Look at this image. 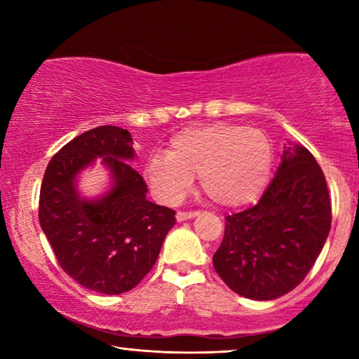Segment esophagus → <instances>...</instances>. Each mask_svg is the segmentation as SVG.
<instances>
[{
	"instance_id": "1",
	"label": "esophagus",
	"mask_w": 359,
	"mask_h": 359,
	"mask_svg": "<svg viewBox=\"0 0 359 359\" xmlns=\"http://www.w3.org/2000/svg\"><path fill=\"white\" fill-rule=\"evenodd\" d=\"M196 215H199L198 210H194V212H178L176 214V220L178 222H183V220H188V219H193Z\"/></svg>"
}]
</instances>
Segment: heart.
<instances>
[{"label":"heart","instance_id":"obj_1","mask_svg":"<svg viewBox=\"0 0 359 359\" xmlns=\"http://www.w3.org/2000/svg\"><path fill=\"white\" fill-rule=\"evenodd\" d=\"M273 145L264 132L230 122L191 127L170 140L168 155H154L145 168L151 193L176 205L201 175V188L224 208L252 204L266 188Z\"/></svg>","mask_w":359,"mask_h":359}]
</instances>
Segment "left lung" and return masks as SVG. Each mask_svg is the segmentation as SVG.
Instances as JSON below:
<instances>
[{
  "instance_id": "1",
  "label": "left lung",
  "mask_w": 359,
  "mask_h": 359,
  "mask_svg": "<svg viewBox=\"0 0 359 359\" xmlns=\"http://www.w3.org/2000/svg\"><path fill=\"white\" fill-rule=\"evenodd\" d=\"M330 224L332 203L322 168L306 147H286L258 204L225 217L214 268L240 296L281 297L311 271Z\"/></svg>"
}]
</instances>
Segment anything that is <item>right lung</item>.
Segmentation results:
<instances>
[{
  "label": "right lung",
  "instance_id": "obj_1",
  "mask_svg": "<svg viewBox=\"0 0 359 359\" xmlns=\"http://www.w3.org/2000/svg\"><path fill=\"white\" fill-rule=\"evenodd\" d=\"M129 130L100 126L63 145L47 165L39 198V222L57 262L83 287L101 294L134 289L158 258L175 210L147 199ZM102 158L113 186L97 200L81 198L76 176Z\"/></svg>",
  "mask_w": 359,
  "mask_h": 359
}]
</instances>
